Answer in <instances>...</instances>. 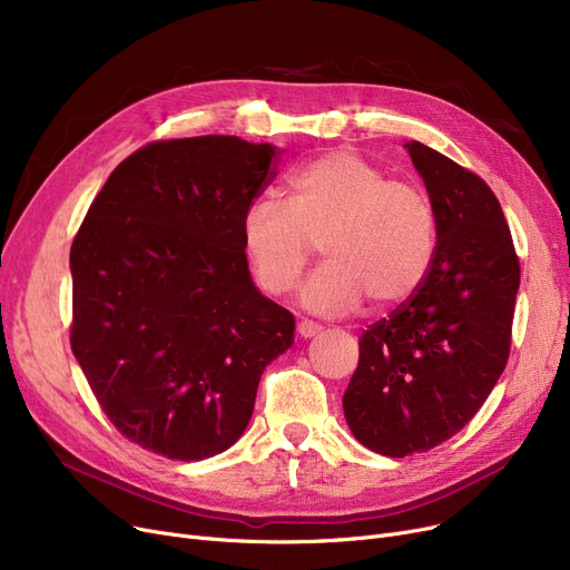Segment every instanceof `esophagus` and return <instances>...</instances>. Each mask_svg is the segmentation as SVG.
Segmentation results:
<instances>
[{"label": "esophagus", "instance_id": "esophagus-1", "mask_svg": "<svg viewBox=\"0 0 570 570\" xmlns=\"http://www.w3.org/2000/svg\"><path fill=\"white\" fill-rule=\"evenodd\" d=\"M321 331H323V327H321L318 323H314V321H307V318H305V321L297 323V335L305 337V340L316 337Z\"/></svg>", "mask_w": 570, "mask_h": 570}]
</instances>
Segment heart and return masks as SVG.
I'll return each instance as SVG.
<instances>
[{"mask_svg": "<svg viewBox=\"0 0 570 570\" xmlns=\"http://www.w3.org/2000/svg\"><path fill=\"white\" fill-rule=\"evenodd\" d=\"M239 239L256 284L269 295L293 288L321 239L325 263L297 297L309 312L344 314L365 297L372 309L411 301L430 275L439 226L421 187L387 179L363 155L337 147L288 175L286 203L252 200Z\"/></svg>", "mask_w": 570, "mask_h": 570, "instance_id": "heart-1", "label": "heart"}]
</instances>
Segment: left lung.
I'll use <instances>...</instances> for the list:
<instances>
[{
  "instance_id": "left-lung-1",
  "label": "left lung",
  "mask_w": 570,
  "mask_h": 570,
  "mask_svg": "<svg viewBox=\"0 0 570 570\" xmlns=\"http://www.w3.org/2000/svg\"><path fill=\"white\" fill-rule=\"evenodd\" d=\"M404 147L436 209V254L411 301L357 340L361 357L342 400L353 436L387 458L430 451L483 406L511 353L520 288L492 189L423 142Z\"/></svg>"
}]
</instances>
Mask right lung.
I'll list each match as a JSON object with an SVG mask.
<instances>
[{"label": "right lung", "instance_id": "1", "mask_svg": "<svg viewBox=\"0 0 570 570\" xmlns=\"http://www.w3.org/2000/svg\"><path fill=\"white\" fill-rule=\"evenodd\" d=\"M277 147L237 136L149 142L119 164L71 245V351L119 434L196 462L243 436L295 318L254 286L245 207Z\"/></svg>", "mask_w": 570, "mask_h": 570}]
</instances>
